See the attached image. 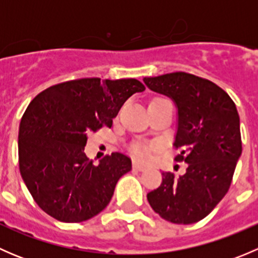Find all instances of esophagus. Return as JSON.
Masks as SVG:
<instances>
[{
	"label": "esophagus",
	"instance_id": "1",
	"mask_svg": "<svg viewBox=\"0 0 258 258\" xmlns=\"http://www.w3.org/2000/svg\"><path fill=\"white\" fill-rule=\"evenodd\" d=\"M134 168L135 170H139V171H144L146 170V165H144V163H141L140 161H134Z\"/></svg>",
	"mask_w": 258,
	"mask_h": 258
}]
</instances>
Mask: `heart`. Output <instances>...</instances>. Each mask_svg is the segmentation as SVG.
<instances>
[{
  "mask_svg": "<svg viewBox=\"0 0 258 258\" xmlns=\"http://www.w3.org/2000/svg\"><path fill=\"white\" fill-rule=\"evenodd\" d=\"M151 147L145 144H135L131 146V152L140 158H146L150 153Z\"/></svg>",
  "mask_w": 258,
  "mask_h": 258,
  "instance_id": "b5f03b06",
  "label": "heart"
}]
</instances>
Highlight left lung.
Segmentation results:
<instances>
[{
  "label": "left lung",
  "instance_id": "left-lung-1",
  "mask_svg": "<svg viewBox=\"0 0 258 258\" xmlns=\"http://www.w3.org/2000/svg\"><path fill=\"white\" fill-rule=\"evenodd\" d=\"M145 85L170 97L177 107L175 160L186 172H162L148 192L153 211L177 225L201 221L225 197L242 153L240 116L235 102L216 83L186 72L145 77Z\"/></svg>",
  "mask_w": 258,
  "mask_h": 258
}]
</instances>
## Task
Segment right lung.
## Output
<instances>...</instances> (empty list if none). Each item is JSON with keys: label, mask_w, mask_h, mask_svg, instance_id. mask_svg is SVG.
<instances>
[{"label": "right lung", "mask_w": 258, "mask_h": 258, "mask_svg": "<svg viewBox=\"0 0 258 258\" xmlns=\"http://www.w3.org/2000/svg\"><path fill=\"white\" fill-rule=\"evenodd\" d=\"M139 80L80 79L38 93L23 113L18 131L20 172L36 204L62 222H82L106 209L117 181L132 168L119 152L97 166L86 156L87 134L112 126Z\"/></svg>", "instance_id": "1"}]
</instances>
